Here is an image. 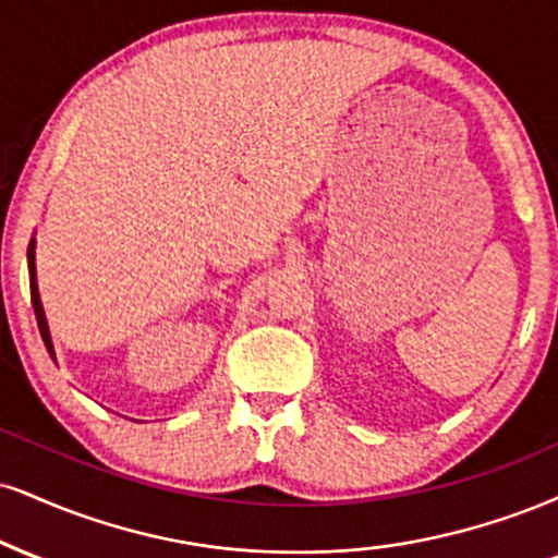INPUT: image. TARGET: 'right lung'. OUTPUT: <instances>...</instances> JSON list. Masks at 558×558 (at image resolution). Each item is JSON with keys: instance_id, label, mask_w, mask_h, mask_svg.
<instances>
[{"instance_id": "add662e5", "label": "right lung", "mask_w": 558, "mask_h": 558, "mask_svg": "<svg viewBox=\"0 0 558 558\" xmlns=\"http://www.w3.org/2000/svg\"><path fill=\"white\" fill-rule=\"evenodd\" d=\"M28 275H31V301H33V312H36V319H38V330H41V338H44L46 351H49L51 359H57V353H53V343H51L49 322H46V312H44V304H41V293H38V278H36V239H31V244H28Z\"/></svg>"}]
</instances>
